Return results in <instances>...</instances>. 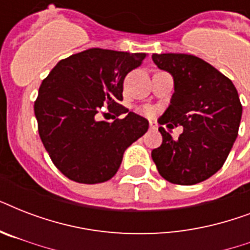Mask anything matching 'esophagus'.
I'll return each instance as SVG.
<instances>
[{
  "mask_svg": "<svg viewBox=\"0 0 250 250\" xmlns=\"http://www.w3.org/2000/svg\"><path fill=\"white\" fill-rule=\"evenodd\" d=\"M149 127H150V129H153V131H156V129L158 128V125H157L156 122H150V123H149Z\"/></svg>",
  "mask_w": 250,
  "mask_h": 250,
  "instance_id": "obj_1",
  "label": "esophagus"
}]
</instances>
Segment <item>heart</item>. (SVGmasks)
I'll use <instances>...</instances> for the list:
<instances>
[{"instance_id": "b5f03b06", "label": "heart", "mask_w": 250, "mask_h": 250, "mask_svg": "<svg viewBox=\"0 0 250 250\" xmlns=\"http://www.w3.org/2000/svg\"><path fill=\"white\" fill-rule=\"evenodd\" d=\"M143 113H144L145 115H148V117H150V115H153V110L150 109V107H145V109L143 110Z\"/></svg>"}]
</instances>
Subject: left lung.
Listing matches in <instances>:
<instances>
[{
  "instance_id": "obj_1",
  "label": "left lung",
  "mask_w": 250,
  "mask_h": 250,
  "mask_svg": "<svg viewBox=\"0 0 250 250\" xmlns=\"http://www.w3.org/2000/svg\"><path fill=\"white\" fill-rule=\"evenodd\" d=\"M160 70L171 74L174 93L160 125H183L178 139L160 127L162 144L153 149L157 170L167 182L192 186L214 175L227 160L239 133L243 106L232 82L190 54H153Z\"/></svg>"
}]
</instances>
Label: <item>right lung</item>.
Returning <instances> with one entry per match:
<instances>
[{
    "instance_id": "obj_1",
    "label": "right lung",
    "mask_w": 250,
    "mask_h": 250,
    "mask_svg": "<svg viewBox=\"0 0 250 250\" xmlns=\"http://www.w3.org/2000/svg\"><path fill=\"white\" fill-rule=\"evenodd\" d=\"M145 57L88 49L60 61L42 80L35 102L39 133L53 164L68 179L83 184L111 179L125 149L148 131L145 118L119 104L125 75ZM104 104L126 117L100 121Z\"/></svg>"
}]
</instances>
